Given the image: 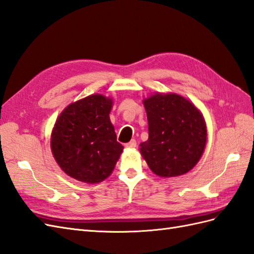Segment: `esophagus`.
Listing matches in <instances>:
<instances>
[{"instance_id": "34e87169", "label": "esophagus", "mask_w": 254, "mask_h": 254, "mask_svg": "<svg viewBox=\"0 0 254 254\" xmlns=\"http://www.w3.org/2000/svg\"><path fill=\"white\" fill-rule=\"evenodd\" d=\"M136 145H137V144H136V140H135V139H132L131 141H128L127 144H126V147H127V148H135Z\"/></svg>"}]
</instances>
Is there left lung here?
I'll list each match as a JSON object with an SVG mask.
<instances>
[{
  "label": "left lung",
  "instance_id": "8db88e82",
  "mask_svg": "<svg viewBox=\"0 0 254 254\" xmlns=\"http://www.w3.org/2000/svg\"><path fill=\"white\" fill-rule=\"evenodd\" d=\"M144 104L149 137L139 146L150 170L161 177H176L192 170L207 137L198 109L178 94H154Z\"/></svg>",
  "mask_w": 254,
  "mask_h": 254
}]
</instances>
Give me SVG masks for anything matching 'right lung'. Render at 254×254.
Segmentation results:
<instances>
[{
    "label": "right lung",
    "mask_w": 254,
    "mask_h": 254,
    "mask_svg": "<svg viewBox=\"0 0 254 254\" xmlns=\"http://www.w3.org/2000/svg\"><path fill=\"white\" fill-rule=\"evenodd\" d=\"M112 105L105 96L90 95L70 104L58 118L51 149L68 176L97 184L112 174L123 150L109 119Z\"/></svg>",
    "instance_id": "obj_1"
}]
</instances>
